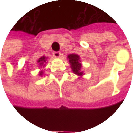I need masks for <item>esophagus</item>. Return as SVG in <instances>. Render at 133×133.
<instances>
[{"label": "esophagus", "instance_id": "obj_1", "mask_svg": "<svg viewBox=\"0 0 133 133\" xmlns=\"http://www.w3.org/2000/svg\"><path fill=\"white\" fill-rule=\"evenodd\" d=\"M52 55H53V56H54L55 58H59L60 57H61V53L60 52H54L53 53H52Z\"/></svg>", "mask_w": 133, "mask_h": 133}]
</instances>
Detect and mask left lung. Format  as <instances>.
<instances>
[{
  "instance_id": "8db88e82",
  "label": "left lung",
  "mask_w": 133,
  "mask_h": 133,
  "mask_svg": "<svg viewBox=\"0 0 133 133\" xmlns=\"http://www.w3.org/2000/svg\"><path fill=\"white\" fill-rule=\"evenodd\" d=\"M68 58L69 60V63H70V68L72 69V72L75 75L81 77L83 75V72L82 70V64L81 61L80 60V56L77 54H70L68 56Z\"/></svg>"
}]
</instances>
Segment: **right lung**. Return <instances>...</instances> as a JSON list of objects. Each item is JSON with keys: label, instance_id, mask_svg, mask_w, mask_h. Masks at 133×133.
Here are the masks:
<instances>
[{"label": "right lung", "instance_id": "add662e5", "mask_svg": "<svg viewBox=\"0 0 133 133\" xmlns=\"http://www.w3.org/2000/svg\"><path fill=\"white\" fill-rule=\"evenodd\" d=\"M47 61V58L46 57H45V56H43V57H41V58H39V60L38 61V63L39 64V66H41V68L42 67L45 66V63H46ZM43 70H41L40 72H39V75H43Z\"/></svg>", "mask_w": 133, "mask_h": 133}]
</instances>
